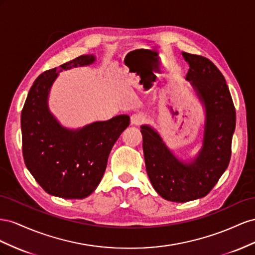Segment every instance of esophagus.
<instances>
[{
    "label": "esophagus",
    "mask_w": 255,
    "mask_h": 255,
    "mask_svg": "<svg viewBox=\"0 0 255 255\" xmlns=\"http://www.w3.org/2000/svg\"><path fill=\"white\" fill-rule=\"evenodd\" d=\"M130 121H131V124H133V125L139 126L145 122V116L142 113H134L131 115Z\"/></svg>",
    "instance_id": "1"
}]
</instances>
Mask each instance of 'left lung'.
Returning a JSON list of instances; mask_svg holds the SVG:
<instances>
[{
  "label": "left lung",
  "instance_id": "obj_1",
  "mask_svg": "<svg viewBox=\"0 0 255 255\" xmlns=\"http://www.w3.org/2000/svg\"><path fill=\"white\" fill-rule=\"evenodd\" d=\"M191 81L206 108L204 142L191 163L181 162L148 126H142L146 172L163 199L184 203L207 195L227 170L232 155L236 111L221 71L207 57L183 52Z\"/></svg>",
  "mask_w": 255,
  "mask_h": 255
}]
</instances>
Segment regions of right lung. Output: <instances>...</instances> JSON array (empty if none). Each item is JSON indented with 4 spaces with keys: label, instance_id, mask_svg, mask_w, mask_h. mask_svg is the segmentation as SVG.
<instances>
[{
    "label": "right lung",
    "instance_id": "add662e5",
    "mask_svg": "<svg viewBox=\"0 0 255 255\" xmlns=\"http://www.w3.org/2000/svg\"><path fill=\"white\" fill-rule=\"evenodd\" d=\"M94 61V55H81L59 70L43 71L34 81L21 112L26 168L47 193L63 199H84L95 190L114 143L130 124L128 115H119L70 131L50 114L47 97L59 72Z\"/></svg>",
    "mask_w": 255,
    "mask_h": 255
}]
</instances>
